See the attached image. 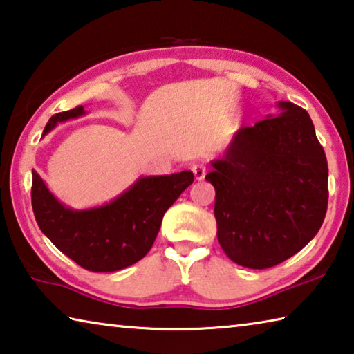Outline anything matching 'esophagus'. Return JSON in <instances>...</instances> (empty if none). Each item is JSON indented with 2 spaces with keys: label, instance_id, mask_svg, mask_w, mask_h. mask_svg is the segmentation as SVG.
<instances>
[{
  "label": "esophagus",
  "instance_id": "obj_1",
  "mask_svg": "<svg viewBox=\"0 0 354 354\" xmlns=\"http://www.w3.org/2000/svg\"><path fill=\"white\" fill-rule=\"evenodd\" d=\"M192 171H194L196 181H201V179L206 176V165L205 164L192 165Z\"/></svg>",
  "mask_w": 354,
  "mask_h": 354
}]
</instances>
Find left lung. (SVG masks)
Returning <instances> with one entry per match:
<instances>
[{
  "label": "left lung",
  "mask_w": 354,
  "mask_h": 354,
  "mask_svg": "<svg viewBox=\"0 0 354 354\" xmlns=\"http://www.w3.org/2000/svg\"><path fill=\"white\" fill-rule=\"evenodd\" d=\"M278 107L277 117L239 129L206 175L221 248L254 270L306 247L328 207V162L313 120L289 101Z\"/></svg>",
  "instance_id": "8db88e82"
}]
</instances>
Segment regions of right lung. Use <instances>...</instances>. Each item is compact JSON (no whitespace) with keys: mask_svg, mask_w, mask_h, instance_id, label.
<instances>
[{"mask_svg":"<svg viewBox=\"0 0 354 354\" xmlns=\"http://www.w3.org/2000/svg\"><path fill=\"white\" fill-rule=\"evenodd\" d=\"M84 113V106L56 113L41 136L55 129L57 123ZM192 183L194 173L189 170L140 176L106 205L77 211L62 205L32 170V211L41 232L77 266L91 272H117L148 253L167 209Z\"/></svg>","mask_w":354,"mask_h":354,"instance_id":"obj_1","label":"right lung"}]
</instances>
